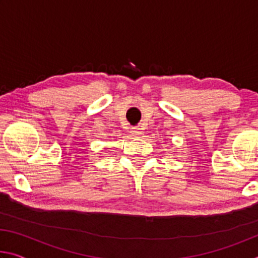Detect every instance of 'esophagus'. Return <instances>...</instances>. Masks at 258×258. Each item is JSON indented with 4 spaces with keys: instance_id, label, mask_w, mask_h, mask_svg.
I'll list each match as a JSON object with an SVG mask.
<instances>
[{
    "instance_id": "esophagus-1",
    "label": "esophagus",
    "mask_w": 258,
    "mask_h": 258,
    "mask_svg": "<svg viewBox=\"0 0 258 258\" xmlns=\"http://www.w3.org/2000/svg\"><path fill=\"white\" fill-rule=\"evenodd\" d=\"M131 134H132L133 137H140V135L142 134V131L140 127H132V130H131Z\"/></svg>"
}]
</instances>
